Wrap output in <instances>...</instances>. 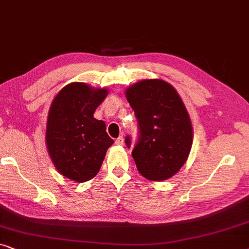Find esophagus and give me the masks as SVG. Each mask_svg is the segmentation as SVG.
Listing matches in <instances>:
<instances>
[{
    "instance_id": "34e87169",
    "label": "esophagus",
    "mask_w": 249,
    "mask_h": 249,
    "mask_svg": "<svg viewBox=\"0 0 249 249\" xmlns=\"http://www.w3.org/2000/svg\"><path fill=\"white\" fill-rule=\"evenodd\" d=\"M124 138L122 137V136H120V137H118L117 139H115V144L119 145V146L124 145Z\"/></svg>"
}]
</instances>
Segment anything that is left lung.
Masks as SVG:
<instances>
[{
	"instance_id": "1",
	"label": "left lung",
	"mask_w": 249,
	"mask_h": 249,
	"mask_svg": "<svg viewBox=\"0 0 249 249\" xmlns=\"http://www.w3.org/2000/svg\"><path fill=\"white\" fill-rule=\"evenodd\" d=\"M137 118L139 137L132 158L146 179L171 178L185 164L193 145V125L185 104L169 83L141 80L125 90ZM125 145L130 148L127 136Z\"/></svg>"
}]
</instances>
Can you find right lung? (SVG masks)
Instances as JSON below:
<instances>
[{
    "label": "right lung",
    "mask_w": 249,
    "mask_h": 249,
    "mask_svg": "<svg viewBox=\"0 0 249 249\" xmlns=\"http://www.w3.org/2000/svg\"><path fill=\"white\" fill-rule=\"evenodd\" d=\"M107 95V88L72 83L63 87L51 104L47 151L57 171L68 179L77 182L93 179L113 144L104 121L94 118L95 110Z\"/></svg>",
    "instance_id": "add662e5"
}]
</instances>
